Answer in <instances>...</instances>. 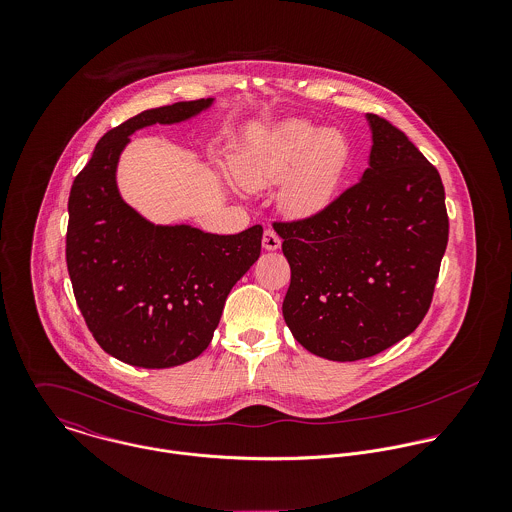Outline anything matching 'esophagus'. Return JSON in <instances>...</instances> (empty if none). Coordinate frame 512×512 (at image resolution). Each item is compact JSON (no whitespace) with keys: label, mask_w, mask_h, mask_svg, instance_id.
I'll list each match as a JSON object with an SVG mask.
<instances>
[{"label":"esophagus","mask_w":512,"mask_h":512,"mask_svg":"<svg viewBox=\"0 0 512 512\" xmlns=\"http://www.w3.org/2000/svg\"><path fill=\"white\" fill-rule=\"evenodd\" d=\"M262 246L264 250H278L282 246V238L276 234L274 228H266L262 236Z\"/></svg>","instance_id":"1"}]
</instances>
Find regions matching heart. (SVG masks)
<instances>
[{"label":"heart","instance_id":"heart-1","mask_svg":"<svg viewBox=\"0 0 512 512\" xmlns=\"http://www.w3.org/2000/svg\"><path fill=\"white\" fill-rule=\"evenodd\" d=\"M349 161L351 144L341 130L292 118L248 134L232 157V171L250 191L284 181L280 209L292 219H309L333 203Z\"/></svg>","mask_w":512,"mask_h":512}]
</instances>
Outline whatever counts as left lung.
Returning <instances> with one entry per match:
<instances>
[{"instance_id": "left-lung-1", "label": "left lung", "mask_w": 512, "mask_h": 512, "mask_svg": "<svg viewBox=\"0 0 512 512\" xmlns=\"http://www.w3.org/2000/svg\"><path fill=\"white\" fill-rule=\"evenodd\" d=\"M368 167L325 211L276 222L292 282L282 311L309 353L349 363L408 337L430 309L449 222L438 169L366 114Z\"/></svg>"}]
</instances>
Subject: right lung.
Returning <instances> with one entry per match:
<instances>
[{
  "mask_svg": "<svg viewBox=\"0 0 512 512\" xmlns=\"http://www.w3.org/2000/svg\"><path fill=\"white\" fill-rule=\"evenodd\" d=\"M213 102H177L130 118L100 138L74 179L67 228L74 297L96 343L126 365L169 368L197 359L228 293L260 256V224L228 236L153 224L118 191V161L134 132L187 122Z\"/></svg>",
  "mask_w": 512,
  "mask_h": 512,
  "instance_id": "add662e5",
  "label": "right lung"
}]
</instances>
